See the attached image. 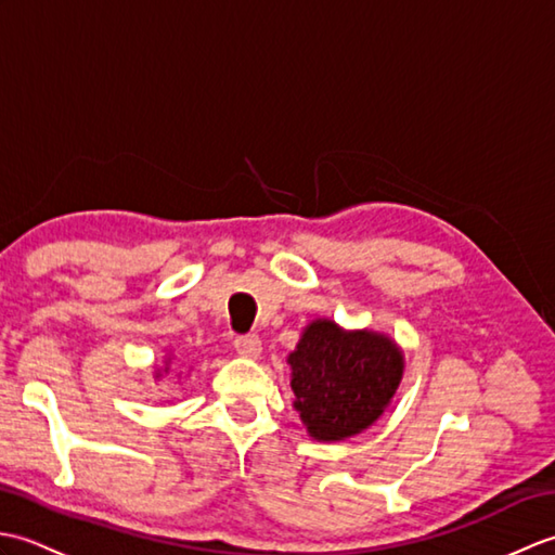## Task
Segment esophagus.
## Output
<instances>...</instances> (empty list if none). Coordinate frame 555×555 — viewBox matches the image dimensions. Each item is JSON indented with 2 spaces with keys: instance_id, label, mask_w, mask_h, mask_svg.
<instances>
[{
  "instance_id": "obj_1",
  "label": "esophagus",
  "mask_w": 555,
  "mask_h": 555,
  "mask_svg": "<svg viewBox=\"0 0 555 555\" xmlns=\"http://www.w3.org/2000/svg\"><path fill=\"white\" fill-rule=\"evenodd\" d=\"M235 350H238L241 358H247V360H257L259 356H262V340H259L257 334H245V336H238L235 338Z\"/></svg>"
}]
</instances>
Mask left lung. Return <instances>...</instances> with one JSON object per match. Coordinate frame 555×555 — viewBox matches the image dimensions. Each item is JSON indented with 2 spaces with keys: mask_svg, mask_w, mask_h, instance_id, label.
I'll list each match as a JSON object with an SVG mask.
<instances>
[{
  "mask_svg": "<svg viewBox=\"0 0 555 555\" xmlns=\"http://www.w3.org/2000/svg\"><path fill=\"white\" fill-rule=\"evenodd\" d=\"M293 408L314 441L336 443L367 431L391 405L405 356L372 328H344L317 317L288 352Z\"/></svg>",
  "mask_w": 555,
  "mask_h": 555,
  "instance_id": "1",
  "label": "left lung"
}]
</instances>
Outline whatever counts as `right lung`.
I'll use <instances>...</instances> for the list:
<instances>
[{"label": "right lung", "mask_w": 555, "mask_h": 555, "mask_svg": "<svg viewBox=\"0 0 555 555\" xmlns=\"http://www.w3.org/2000/svg\"><path fill=\"white\" fill-rule=\"evenodd\" d=\"M171 362H173V356H164V367H155V376H157V379H162L164 374H169ZM179 376H181V372H179Z\"/></svg>", "instance_id": "1"}]
</instances>
